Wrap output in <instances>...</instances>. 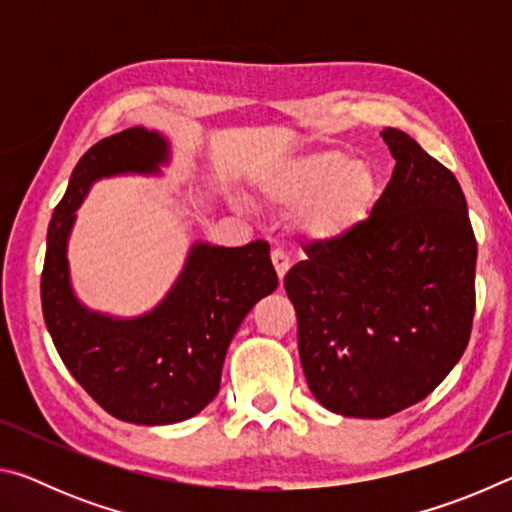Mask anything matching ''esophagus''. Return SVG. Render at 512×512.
Listing matches in <instances>:
<instances>
[{"label":"esophagus","mask_w":512,"mask_h":512,"mask_svg":"<svg viewBox=\"0 0 512 512\" xmlns=\"http://www.w3.org/2000/svg\"><path fill=\"white\" fill-rule=\"evenodd\" d=\"M271 259H273V266H275V271H277V277H280V280H284V275H287L289 266H291V259H289V255L284 253V250L275 248L273 253H271Z\"/></svg>","instance_id":"1"}]
</instances>
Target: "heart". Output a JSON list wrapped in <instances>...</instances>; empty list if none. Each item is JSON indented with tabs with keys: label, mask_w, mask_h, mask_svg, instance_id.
I'll return each instance as SVG.
<instances>
[{
	"label": "heart",
	"mask_w": 512,
	"mask_h": 512,
	"mask_svg": "<svg viewBox=\"0 0 512 512\" xmlns=\"http://www.w3.org/2000/svg\"><path fill=\"white\" fill-rule=\"evenodd\" d=\"M273 205H298L296 228L314 241H336L368 219L381 194L379 173L343 151H318L259 178Z\"/></svg>",
	"instance_id": "b5f03b06"
}]
</instances>
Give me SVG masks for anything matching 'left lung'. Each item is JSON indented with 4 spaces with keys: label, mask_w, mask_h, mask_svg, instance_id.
<instances>
[{
    "label": "left lung",
    "mask_w": 512,
    "mask_h": 512,
    "mask_svg": "<svg viewBox=\"0 0 512 512\" xmlns=\"http://www.w3.org/2000/svg\"><path fill=\"white\" fill-rule=\"evenodd\" d=\"M393 176L357 230L316 241L284 277L309 391L348 418L422 402L470 341L476 239L458 180L386 128Z\"/></svg>",
    "instance_id": "8db88e82"
}]
</instances>
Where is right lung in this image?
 I'll use <instances>...</instances> for the list:
<instances>
[{
    "mask_svg": "<svg viewBox=\"0 0 512 512\" xmlns=\"http://www.w3.org/2000/svg\"><path fill=\"white\" fill-rule=\"evenodd\" d=\"M167 142L128 128L83 153L47 232L40 298L60 359L94 402L117 420L173 424L210 404L225 352L241 320L273 293L277 273L266 241L241 248L196 244L183 275L151 314L115 320L85 309L67 273V237L90 183L126 171H158Z\"/></svg>",
    "mask_w": 512,
    "mask_h": 512,
    "instance_id": "right-lung-1",
    "label": "right lung"
}]
</instances>
